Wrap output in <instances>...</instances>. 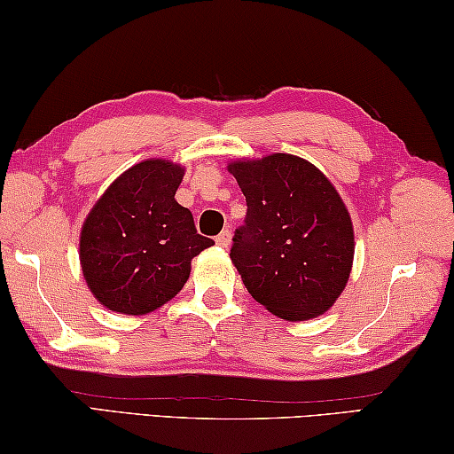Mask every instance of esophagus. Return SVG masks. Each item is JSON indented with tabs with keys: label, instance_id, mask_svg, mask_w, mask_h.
<instances>
[{
	"label": "esophagus",
	"instance_id": "1",
	"mask_svg": "<svg viewBox=\"0 0 454 454\" xmlns=\"http://www.w3.org/2000/svg\"><path fill=\"white\" fill-rule=\"evenodd\" d=\"M230 238H232V234H230V230H224V232H220L216 236V244L220 246V248H228L230 246Z\"/></svg>",
	"mask_w": 454,
	"mask_h": 454
}]
</instances>
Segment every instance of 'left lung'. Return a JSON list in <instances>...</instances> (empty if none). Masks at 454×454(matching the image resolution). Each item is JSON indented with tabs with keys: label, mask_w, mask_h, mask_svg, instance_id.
<instances>
[{
	"label": "left lung",
	"mask_w": 454,
	"mask_h": 454,
	"mask_svg": "<svg viewBox=\"0 0 454 454\" xmlns=\"http://www.w3.org/2000/svg\"><path fill=\"white\" fill-rule=\"evenodd\" d=\"M228 172L248 204L230 250L246 290L284 320L325 314L355 260V228L333 182L292 153L234 160Z\"/></svg>",
	"instance_id": "1"
}]
</instances>
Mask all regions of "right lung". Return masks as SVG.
Returning <instances> with one entry per match:
<instances>
[{
    "mask_svg": "<svg viewBox=\"0 0 454 454\" xmlns=\"http://www.w3.org/2000/svg\"><path fill=\"white\" fill-rule=\"evenodd\" d=\"M184 168L150 158L120 174L80 232L82 274L107 310L142 317L170 302L190 278L192 258L214 244L176 202Z\"/></svg>",
    "mask_w": 454,
    "mask_h": 454,
    "instance_id": "add662e5",
    "label": "right lung"
}]
</instances>
